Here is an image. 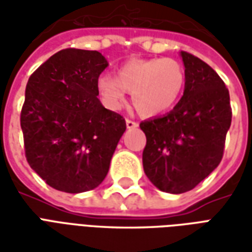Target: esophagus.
I'll list each match as a JSON object with an SVG mask.
<instances>
[{
	"mask_svg": "<svg viewBox=\"0 0 252 252\" xmlns=\"http://www.w3.org/2000/svg\"><path fill=\"white\" fill-rule=\"evenodd\" d=\"M126 128H129V129H131V128H136V126H139V123H137V121L131 120V119H126Z\"/></svg>",
	"mask_w": 252,
	"mask_h": 252,
	"instance_id": "34e87169",
	"label": "esophagus"
}]
</instances>
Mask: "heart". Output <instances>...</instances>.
<instances>
[{
	"label": "heart",
	"mask_w": 252,
	"mask_h": 252,
	"mask_svg": "<svg viewBox=\"0 0 252 252\" xmlns=\"http://www.w3.org/2000/svg\"><path fill=\"white\" fill-rule=\"evenodd\" d=\"M185 86V68L171 58L133 59L117 70V75L104 74L97 89L109 109H121L126 92L132 93L135 109L142 116H157L173 108Z\"/></svg>",
	"instance_id": "heart-1"
}]
</instances>
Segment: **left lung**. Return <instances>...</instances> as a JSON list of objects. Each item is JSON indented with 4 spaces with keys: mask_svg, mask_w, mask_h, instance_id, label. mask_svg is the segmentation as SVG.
<instances>
[{
    "mask_svg": "<svg viewBox=\"0 0 252 252\" xmlns=\"http://www.w3.org/2000/svg\"><path fill=\"white\" fill-rule=\"evenodd\" d=\"M185 92L174 109L140 123L147 143L143 167L166 193L194 189L221 162L232 109L225 83L209 64L181 51Z\"/></svg>",
    "mask_w": 252,
    "mask_h": 252,
    "instance_id": "1",
    "label": "left lung"
}]
</instances>
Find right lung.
<instances>
[{"instance_id": "1", "label": "right lung", "mask_w": 252, "mask_h": 252, "mask_svg": "<svg viewBox=\"0 0 252 252\" xmlns=\"http://www.w3.org/2000/svg\"><path fill=\"white\" fill-rule=\"evenodd\" d=\"M106 67L98 51L66 48L28 79L20 115L25 158L54 189L88 191L108 174L126 126L97 98V81Z\"/></svg>"}]
</instances>
